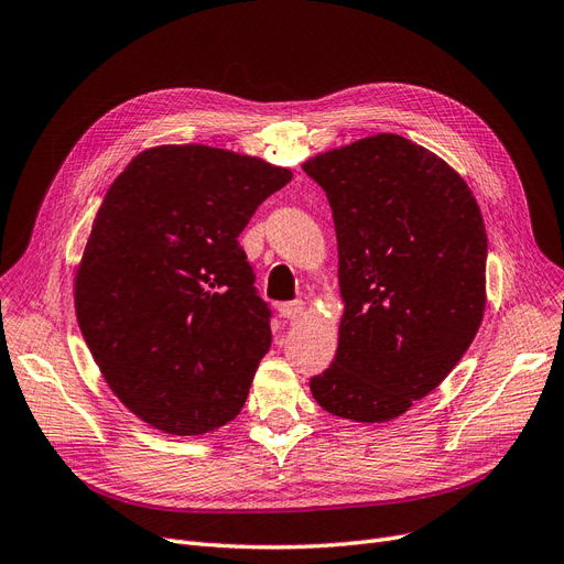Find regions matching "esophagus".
<instances>
[{
	"instance_id": "34e87169",
	"label": "esophagus",
	"mask_w": 564,
	"mask_h": 564,
	"mask_svg": "<svg viewBox=\"0 0 564 564\" xmlns=\"http://www.w3.org/2000/svg\"><path fill=\"white\" fill-rule=\"evenodd\" d=\"M279 314H281L285 321H297V318L304 314V302H302V300L283 302V304H279Z\"/></svg>"
}]
</instances>
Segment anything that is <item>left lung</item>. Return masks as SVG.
<instances>
[{
	"label": "left lung",
	"instance_id": "1",
	"mask_svg": "<svg viewBox=\"0 0 564 564\" xmlns=\"http://www.w3.org/2000/svg\"><path fill=\"white\" fill-rule=\"evenodd\" d=\"M302 170L327 195L346 302L337 356L311 377V392L341 419H398L448 377L484 321L481 208L444 160L398 134Z\"/></svg>",
	"mask_w": 564,
	"mask_h": 564
}]
</instances>
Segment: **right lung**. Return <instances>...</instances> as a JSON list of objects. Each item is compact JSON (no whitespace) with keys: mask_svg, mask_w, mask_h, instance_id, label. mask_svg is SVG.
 <instances>
[{"mask_svg":"<svg viewBox=\"0 0 564 564\" xmlns=\"http://www.w3.org/2000/svg\"><path fill=\"white\" fill-rule=\"evenodd\" d=\"M293 174L208 145L139 153L104 197L76 274V318L104 379L149 425L229 423L271 346L239 235Z\"/></svg>","mask_w":564,"mask_h":564,"instance_id":"add662e5","label":"right lung"}]
</instances>
